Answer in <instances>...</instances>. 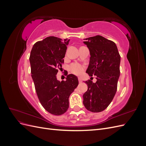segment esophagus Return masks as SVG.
<instances>
[{
    "instance_id": "obj_1",
    "label": "esophagus",
    "mask_w": 146,
    "mask_h": 146,
    "mask_svg": "<svg viewBox=\"0 0 146 146\" xmlns=\"http://www.w3.org/2000/svg\"><path fill=\"white\" fill-rule=\"evenodd\" d=\"M78 82H79V83H82V78H81V77H78Z\"/></svg>"
}]
</instances>
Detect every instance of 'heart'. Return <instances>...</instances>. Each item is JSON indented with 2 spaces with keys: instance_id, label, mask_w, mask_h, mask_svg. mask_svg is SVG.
<instances>
[{
  "instance_id": "b5f03b06",
  "label": "heart",
  "mask_w": 146,
  "mask_h": 146,
  "mask_svg": "<svg viewBox=\"0 0 146 146\" xmlns=\"http://www.w3.org/2000/svg\"><path fill=\"white\" fill-rule=\"evenodd\" d=\"M84 69H85V68H84L83 66L77 63H72L69 66L70 71L76 75H80L82 74Z\"/></svg>"
}]
</instances>
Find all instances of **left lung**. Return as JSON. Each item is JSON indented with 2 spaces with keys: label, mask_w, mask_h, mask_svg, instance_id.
I'll list each match as a JSON object with an SVG mask.
<instances>
[{
  "label": "left lung",
  "mask_w": 146,
  "mask_h": 146,
  "mask_svg": "<svg viewBox=\"0 0 146 146\" xmlns=\"http://www.w3.org/2000/svg\"><path fill=\"white\" fill-rule=\"evenodd\" d=\"M83 42L91 55L86 73L91 77L96 76L97 81L85 82L88 90L83 96V103L88 111L99 113L108 107L115 96L121 56L116 44L100 35L86 38Z\"/></svg>",
  "instance_id": "8db88e82"
}]
</instances>
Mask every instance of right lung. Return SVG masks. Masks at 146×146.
<instances>
[{"instance_id": "right-lung-1", "label": "right lung", "mask_w": 146, "mask_h": 146, "mask_svg": "<svg viewBox=\"0 0 146 146\" xmlns=\"http://www.w3.org/2000/svg\"><path fill=\"white\" fill-rule=\"evenodd\" d=\"M69 39L48 36L35 44L30 53L31 74L35 90L47 111L59 116L69 108V98L78 85L77 77L66 74V80L58 81L56 75L62 69Z\"/></svg>"}]
</instances>
